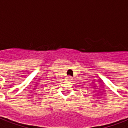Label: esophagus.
<instances>
[{
	"label": "esophagus",
	"instance_id": "esophagus-1",
	"mask_svg": "<svg viewBox=\"0 0 128 128\" xmlns=\"http://www.w3.org/2000/svg\"><path fill=\"white\" fill-rule=\"evenodd\" d=\"M70 80H71V76L68 77V80H69V81H70Z\"/></svg>",
	"mask_w": 128,
	"mask_h": 128
}]
</instances>
